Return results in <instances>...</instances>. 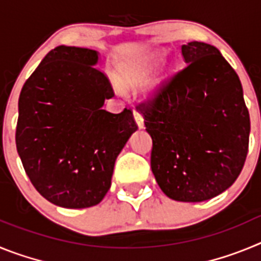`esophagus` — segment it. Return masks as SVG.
I'll use <instances>...</instances> for the list:
<instances>
[{"mask_svg": "<svg viewBox=\"0 0 261 261\" xmlns=\"http://www.w3.org/2000/svg\"><path fill=\"white\" fill-rule=\"evenodd\" d=\"M133 116H135L136 124L138 125V128H140V129L144 128V119H142L141 114H140L138 111H133Z\"/></svg>", "mask_w": 261, "mask_h": 261, "instance_id": "34e87169", "label": "esophagus"}]
</instances>
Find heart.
Instances as JSON below:
<instances>
[{
	"label": "heart",
	"instance_id": "obj_1",
	"mask_svg": "<svg viewBox=\"0 0 261 261\" xmlns=\"http://www.w3.org/2000/svg\"><path fill=\"white\" fill-rule=\"evenodd\" d=\"M162 56V50L153 49L144 53L141 56L136 57V59L130 60V61L124 62V64H121L119 68L120 80L123 81V82H125V84H133V82L144 80V78L153 70L154 66L161 61ZM168 70H170V64L166 62V64H163V65L161 66L156 77L151 81V87H153V89L159 86V84H161L163 78L166 77Z\"/></svg>",
	"mask_w": 261,
	"mask_h": 261
}]
</instances>
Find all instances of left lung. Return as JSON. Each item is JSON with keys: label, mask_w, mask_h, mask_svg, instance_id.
<instances>
[{"label": "left lung", "mask_w": 261, "mask_h": 261, "mask_svg": "<svg viewBox=\"0 0 261 261\" xmlns=\"http://www.w3.org/2000/svg\"><path fill=\"white\" fill-rule=\"evenodd\" d=\"M187 65L138 106L153 140L151 171L175 201L213 199L232 186L248 151L250 114L238 74L214 45H181Z\"/></svg>", "instance_id": "left-lung-1"}]
</instances>
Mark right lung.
<instances>
[{
	"mask_svg": "<svg viewBox=\"0 0 261 261\" xmlns=\"http://www.w3.org/2000/svg\"><path fill=\"white\" fill-rule=\"evenodd\" d=\"M98 62L96 50L60 45L20 91L18 154L36 191L61 208L102 201L117 155L137 130L130 110L102 108L114 90Z\"/></svg>",
	"mask_w": 261,
	"mask_h": 261,
	"instance_id": "add662e5",
	"label": "right lung"
}]
</instances>
